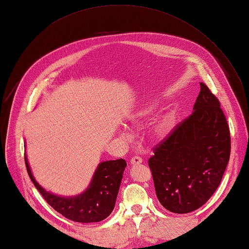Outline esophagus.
<instances>
[{"mask_svg":"<svg viewBox=\"0 0 249 249\" xmlns=\"http://www.w3.org/2000/svg\"><path fill=\"white\" fill-rule=\"evenodd\" d=\"M141 162H142V159L140 158V156H133V158L130 160V163H131L132 165H136Z\"/></svg>","mask_w":249,"mask_h":249,"instance_id":"34e87169","label":"esophagus"}]
</instances>
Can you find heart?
Here are the masks:
<instances>
[{
  "label": "heart",
  "instance_id": "obj_1",
  "mask_svg": "<svg viewBox=\"0 0 249 249\" xmlns=\"http://www.w3.org/2000/svg\"><path fill=\"white\" fill-rule=\"evenodd\" d=\"M153 112H154V108L152 105L150 104L142 105L141 107H139L131 116H130L129 121L133 127L139 128L147 120H149V118L153 115ZM173 124H174V120L171 116L160 117L153 126V132L155 136L164 137L169 132V130L172 129ZM123 136L126 138L131 137V135H130L128 132H124Z\"/></svg>",
  "mask_w": 249,
  "mask_h": 249
}]
</instances>
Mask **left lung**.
I'll return each mask as SVG.
<instances>
[{
	"label": "left lung",
	"mask_w": 249,
	"mask_h": 249,
	"mask_svg": "<svg viewBox=\"0 0 249 249\" xmlns=\"http://www.w3.org/2000/svg\"><path fill=\"white\" fill-rule=\"evenodd\" d=\"M201 90L193 113L153 148L148 160L160 203L177 214L197 210L219 187L230 158L231 140L220 102Z\"/></svg>",
	"instance_id": "1"
}]
</instances>
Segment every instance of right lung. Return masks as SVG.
<instances>
[{
	"label": "right lung",
	"mask_w": 249,
	"mask_h": 249,
	"mask_svg": "<svg viewBox=\"0 0 249 249\" xmlns=\"http://www.w3.org/2000/svg\"><path fill=\"white\" fill-rule=\"evenodd\" d=\"M25 164L35 188L44 200L65 218L80 223H94L106 219L113 211L124 169L123 159L101 162L89 188L74 197H61L45 191L35 180L25 154Z\"/></svg>",
	"instance_id": "add662e5"
}]
</instances>
